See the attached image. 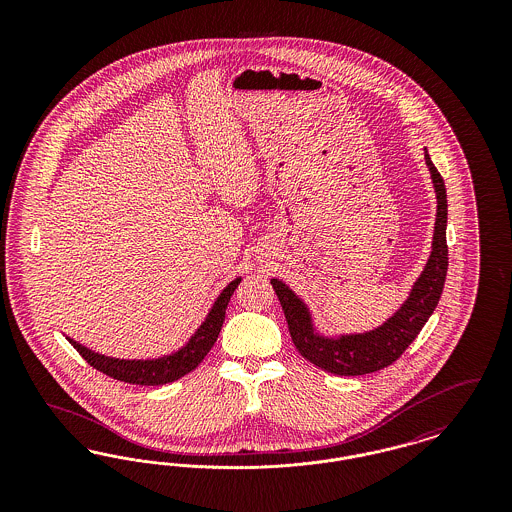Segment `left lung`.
Listing matches in <instances>:
<instances>
[{"instance_id": "obj_1", "label": "left lung", "mask_w": 512, "mask_h": 512, "mask_svg": "<svg viewBox=\"0 0 512 512\" xmlns=\"http://www.w3.org/2000/svg\"><path fill=\"white\" fill-rule=\"evenodd\" d=\"M424 159L432 174V182L438 197L432 253L422 274L414 282L407 301L382 326L365 334H349L340 338L320 336L313 326V318L307 305L282 280L278 278L270 280L288 320V328H290L295 349L309 363L326 372H332L338 376H361V374L376 372L390 366L413 343L422 326L428 322V318L438 307L439 297L445 284L447 263H449L447 238H445L447 194H445L443 178L434 167L426 149H424Z\"/></svg>"}]
</instances>
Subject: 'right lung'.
I'll list each match as a JSON object with an SVG mask.
<instances>
[{
	"label": "right lung",
	"instance_id": "1",
	"mask_svg": "<svg viewBox=\"0 0 512 512\" xmlns=\"http://www.w3.org/2000/svg\"><path fill=\"white\" fill-rule=\"evenodd\" d=\"M240 282H242V278H236L220 292L215 305L211 307L209 315L205 318V322L197 328V332L190 338V341L172 355H165L159 359H147V361H136V359L126 361V359H113V357L99 355L92 349L80 345L78 341L71 340V338H67V340L71 341V345L84 357V361L88 365L94 366L96 370L115 378V380L136 384V386L169 384V382L186 376L188 372H192L195 366L199 365L205 359V355L211 351V347L219 338L228 301Z\"/></svg>",
	"mask_w": 512,
	"mask_h": 512
}]
</instances>
